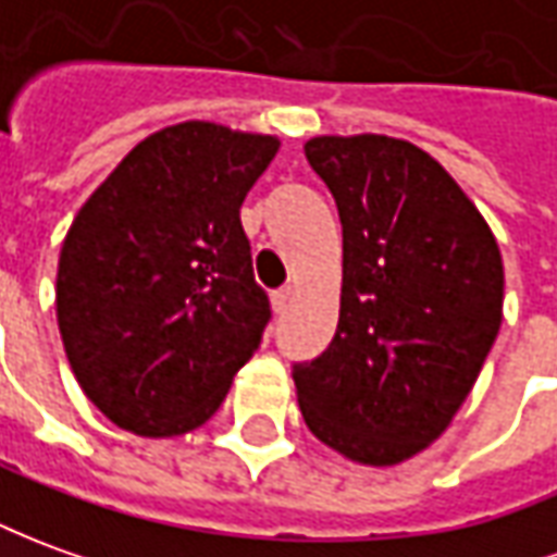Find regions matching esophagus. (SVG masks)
<instances>
[{
	"label": "esophagus",
	"mask_w": 557,
	"mask_h": 557,
	"mask_svg": "<svg viewBox=\"0 0 557 557\" xmlns=\"http://www.w3.org/2000/svg\"><path fill=\"white\" fill-rule=\"evenodd\" d=\"M290 300H294V290H290V287H282V290H275V294H272V309H275V315H285L287 306H290Z\"/></svg>",
	"instance_id": "34e87169"
}]
</instances>
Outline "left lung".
<instances>
[{
	"label": "left lung",
	"instance_id": "8db88e82",
	"mask_svg": "<svg viewBox=\"0 0 557 557\" xmlns=\"http://www.w3.org/2000/svg\"><path fill=\"white\" fill-rule=\"evenodd\" d=\"M306 157L343 221L339 324L294 367L306 428L343 458L394 467L443 436L504 321V257L440 160L379 133L315 136Z\"/></svg>",
	"mask_w": 557,
	"mask_h": 557
}]
</instances>
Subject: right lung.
I'll list each match as a JSON object with an SVG mask.
<instances>
[{"mask_svg": "<svg viewBox=\"0 0 557 557\" xmlns=\"http://www.w3.org/2000/svg\"><path fill=\"white\" fill-rule=\"evenodd\" d=\"M278 148L212 121L163 126L75 214L57 324L81 391L121 431H197L257 351L270 300L239 209Z\"/></svg>", "mask_w": 557, "mask_h": 557, "instance_id": "1", "label": "right lung"}]
</instances>
